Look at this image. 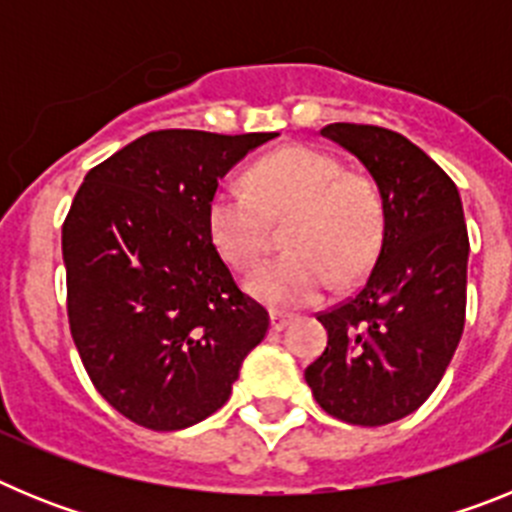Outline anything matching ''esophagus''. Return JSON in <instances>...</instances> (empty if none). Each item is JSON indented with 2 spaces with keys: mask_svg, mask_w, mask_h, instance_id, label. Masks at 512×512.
<instances>
[{
  "mask_svg": "<svg viewBox=\"0 0 512 512\" xmlns=\"http://www.w3.org/2000/svg\"><path fill=\"white\" fill-rule=\"evenodd\" d=\"M292 320H295V315H289V312H271V328L274 330H284L287 325H292Z\"/></svg>",
  "mask_w": 512,
  "mask_h": 512,
  "instance_id": "1",
  "label": "esophagus"
}]
</instances>
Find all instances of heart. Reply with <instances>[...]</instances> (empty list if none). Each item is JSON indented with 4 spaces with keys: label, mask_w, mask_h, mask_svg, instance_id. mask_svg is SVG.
Segmentation results:
<instances>
[{
    "label": "heart",
    "mask_w": 512,
    "mask_h": 512,
    "mask_svg": "<svg viewBox=\"0 0 512 512\" xmlns=\"http://www.w3.org/2000/svg\"><path fill=\"white\" fill-rule=\"evenodd\" d=\"M248 188L217 187L207 202V230L225 261L251 269L261 259L269 217L292 212L284 243L292 251L253 271L248 292L289 310L318 302L336 279L354 282L382 241V200L369 179L346 174L338 158L310 146L269 153L248 171Z\"/></svg>",
    "instance_id": "b5f03b06"
}]
</instances>
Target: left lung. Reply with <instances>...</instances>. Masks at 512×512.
Listing matches in <instances>:
<instances>
[{"label": "left lung", "instance_id": "1", "mask_svg": "<svg viewBox=\"0 0 512 512\" xmlns=\"http://www.w3.org/2000/svg\"><path fill=\"white\" fill-rule=\"evenodd\" d=\"M320 135L372 174L384 230L364 287L318 315L328 346L305 379L333 418L387 425L431 397L459 346L469 261L461 197L446 171L395 130L333 122Z\"/></svg>", "mask_w": 512, "mask_h": 512}]
</instances>
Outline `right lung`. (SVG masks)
I'll return each mask as SVG.
<instances>
[{"instance_id": "1", "label": "right lung", "mask_w": 512, "mask_h": 512, "mask_svg": "<svg viewBox=\"0 0 512 512\" xmlns=\"http://www.w3.org/2000/svg\"><path fill=\"white\" fill-rule=\"evenodd\" d=\"M277 133L158 130L94 166L63 223L69 325L99 395L151 431L228 402L269 312L212 246L217 182Z\"/></svg>"}]
</instances>
